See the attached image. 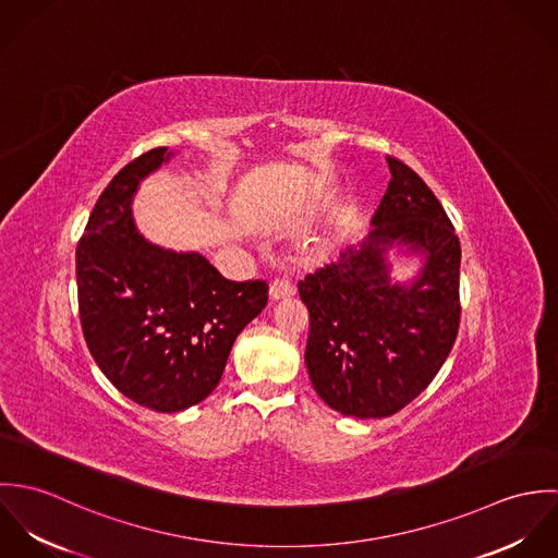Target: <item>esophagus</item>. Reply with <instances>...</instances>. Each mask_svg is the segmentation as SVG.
I'll return each mask as SVG.
<instances>
[{
    "mask_svg": "<svg viewBox=\"0 0 558 558\" xmlns=\"http://www.w3.org/2000/svg\"><path fill=\"white\" fill-rule=\"evenodd\" d=\"M292 294H294V288H292L288 281H283V279H277V281H272V283H270V290H268V296H270V301L290 299Z\"/></svg>",
    "mask_w": 558,
    "mask_h": 558,
    "instance_id": "34e87169",
    "label": "esophagus"
}]
</instances>
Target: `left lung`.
<instances>
[{
    "label": "left lung",
    "instance_id": "left-lung-1",
    "mask_svg": "<svg viewBox=\"0 0 558 558\" xmlns=\"http://www.w3.org/2000/svg\"><path fill=\"white\" fill-rule=\"evenodd\" d=\"M387 162L391 180L372 232L299 281L312 319V385L324 403L356 418L391 416L416 398L460 326V239L429 186L401 160ZM396 247L422 257L410 282L390 277Z\"/></svg>",
    "mask_w": 558,
    "mask_h": 558
}]
</instances>
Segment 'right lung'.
Listing matches in <instances>:
<instances>
[{
    "label": "right lung",
    "mask_w": 558,
    "mask_h": 558,
    "mask_svg": "<svg viewBox=\"0 0 558 558\" xmlns=\"http://www.w3.org/2000/svg\"><path fill=\"white\" fill-rule=\"evenodd\" d=\"M171 157L155 148L120 169L77 244L89 354L122 396L157 412L208 398L240 330L268 301L264 281H230L202 253L165 248L140 234L133 197Z\"/></svg>",
    "instance_id": "1"
}]
</instances>
